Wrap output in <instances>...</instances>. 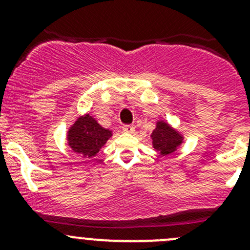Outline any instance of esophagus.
Instances as JSON below:
<instances>
[{
  "instance_id": "34e87169",
  "label": "esophagus",
  "mask_w": 250,
  "mask_h": 250,
  "mask_svg": "<svg viewBox=\"0 0 250 250\" xmlns=\"http://www.w3.org/2000/svg\"><path fill=\"white\" fill-rule=\"evenodd\" d=\"M122 130H123V132H125V133H129V134H132V133H134L135 128L133 127V125H123Z\"/></svg>"
}]
</instances>
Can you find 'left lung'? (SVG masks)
<instances>
[{"label": "left lung", "instance_id": "obj_1", "mask_svg": "<svg viewBox=\"0 0 250 250\" xmlns=\"http://www.w3.org/2000/svg\"><path fill=\"white\" fill-rule=\"evenodd\" d=\"M152 146L161 156L175 152L184 143L185 135L165 120L156 121V127L150 135Z\"/></svg>", "mask_w": 250, "mask_h": 250}]
</instances>
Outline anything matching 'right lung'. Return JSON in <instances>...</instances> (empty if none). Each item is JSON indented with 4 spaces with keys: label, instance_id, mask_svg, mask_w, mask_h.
<instances>
[{
    "label": "right lung",
    "instance_id": "right-lung-1",
    "mask_svg": "<svg viewBox=\"0 0 250 250\" xmlns=\"http://www.w3.org/2000/svg\"><path fill=\"white\" fill-rule=\"evenodd\" d=\"M112 137V130L104 128L89 113L78 116L66 133L67 145L83 158H92Z\"/></svg>",
    "mask_w": 250,
    "mask_h": 250
}]
</instances>
